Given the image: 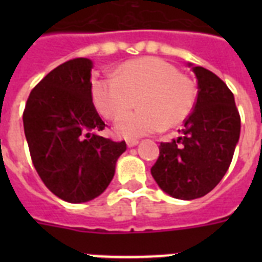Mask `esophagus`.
Listing matches in <instances>:
<instances>
[{
	"label": "esophagus",
	"instance_id": "34e87169",
	"mask_svg": "<svg viewBox=\"0 0 262 262\" xmlns=\"http://www.w3.org/2000/svg\"><path fill=\"white\" fill-rule=\"evenodd\" d=\"M126 144H127V147L132 148V147H135V145H137V144H139V140H127Z\"/></svg>",
	"mask_w": 262,
	"mask_h": 262
}]
</instances>
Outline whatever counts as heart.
Returning a JSON list of instances; mask_svg holds the SVG:
<instances>
[{"instance_id":"obj_1","label":"heart","mask_w":262,"mask_h":262,"mask_svg":"<svg viewBox=\"0 0 262 262\" xmlns=\"http://www.w3.org/2000/svg\"><path fill=\"white\" fill-rule=\"evenodd\" d=\"M197 88L189 76L158 57L125 62L115 76H104L92 84V99L99 113L114 119L135 104L140 108L119 117L115 132L125 139H136L175 127L190 115Z\"/></svg>"}]
</instances>
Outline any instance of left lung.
Segmentation results:
<instances>
[{"mask_svg":"<svg viewBox=\"0 0 262 262\" xmlns=\"http://www.w3.org/2000/svg\"><path fill=\"white\" fill-rule=\"evenodd\" d=\"M197 77V100L177 140L160 143L151 174L174 199L203 197L222 181L239 140L241 117L223 80L189 63Z\"/></svg>","mask_w":262,"mask_h":262,"instance_id":"1","label":"left lung"}]
</instances>
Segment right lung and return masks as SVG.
Returning a JSON list of instances; mask_svg holds the SVG:
<instances>
[{"instance_id": "obj_1", "label": "right lung", "mask_w": 262, "mask_h": 262, "mask_svg": "<svg viewBox=\"0 0 262 262\" xmlns=\"http://www.w3.org/2000/svg\"><path fill=\"white\" fill-rule=\"evenodd\" d=\"M92 61L61 63L31 91L23 123L34 167L63 201L87 203L106 190L126 143L104 139L92 103Z\"/></svg>"}]
</instances>
